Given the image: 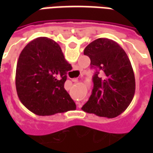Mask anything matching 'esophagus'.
<instances>
[{
  "mask_svg": "<svg viewBox=\"0 0 153 153\" xmlns=\"http://www.w3.org/2000/svg\"><path fill=\"white\" fill-rule=\"evenodd\" d=\"M77 81H78V79H73V82H77ZM77 104L79 105V107H80V106H81V105H80V102H77Z\"/></svg>",
  "mask_w": 153,
  "mask_h": 153,
  "instance_id": "1",
  "label": "esophagus"
}]
</instances>
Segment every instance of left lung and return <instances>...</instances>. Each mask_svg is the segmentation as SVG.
Segmentation results:
<instances>
[{"instance_id":"8db88e82","label":"left lung","mask_w":153,"mask_h":153,"mask_svg":"<svg viewBox=\"0 0 153 153\" xmlns=\"http://www.w3.org/2000/svg\"><path fill=\"white\" fill-rule=\"evenodd\" d=\"M83 54L89 57L96 69L93 88L83 111L114 118L130 104L135 93V78L130 60L117 42L98 38L89 43Z\"/></svg>"}]
</instances>
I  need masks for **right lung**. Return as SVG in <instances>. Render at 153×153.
<instances>
[{
    "mask_svg": "<svg viewBox=\"0 0 153 153\" xmlns=\"http://www.w3.org/2000/svg\"><path fill=\"white\" fill-rule=\"evenodd\" d=\"M72 69L59 44L40 37L31 41L19 56L15 85L20 102L38 115H51L76 109L64 88Z\"/></svg>",
    "mask_w": 153,
    "mask_h": 153,
    "instance_id": "1",
    "label": "right lung"
}]
</instances>
